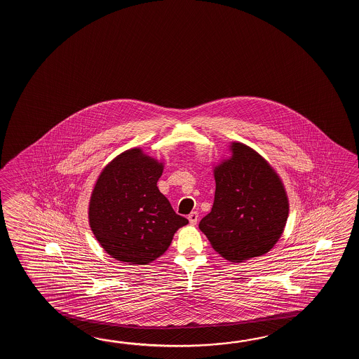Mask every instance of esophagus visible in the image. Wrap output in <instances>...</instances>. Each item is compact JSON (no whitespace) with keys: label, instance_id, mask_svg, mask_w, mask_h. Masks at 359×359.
I'll return each instance as SVG.
<instances>
[{"label":"esophagus","instance_id":"esophagus-1","mask_svg":"<svg viewBox=\"0 0 359 359\" xmlns=\"http://www.w3.org/2000/svg\"><path fill=\"white\" fill-rule=\"evenodd\" d=\"M198 214L196 212H192V213L189 214V221H190L192 226H195L198 223Z\"/></svg>","mask_w":359,"mask_h":359}]
</instances>
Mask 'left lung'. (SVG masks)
Instances as JSON below:
<instances>
[{
    "mask_svg": "<svg viewBox=\"0 0 359 359\" xmlns=\"http://www.w3.org/2000/svg\"><path fill=\"white\" fill-rule=\"evenodd\" d=\"M229 147L232 156L214 168L213 208L198 229L215 252L238 263L275 246L289 217V198L262 155L240 142Z\"/></svg>",
    "mask_w": 359,
    "mask_h": 359,
    "instance_id": "left-lung-1",
    "label": "left lung"
}]
</instances>
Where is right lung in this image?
Here are the masks:
<instances>
[{
  "mask_svg": "<svg viewBox=\"0 0 359 359\" xmlns=\"http://www.w3.org/2000/svg\"><path fill=\"white\" fill-rule=\"evenodd\" d=\"M163 168L161 161L135 147L100 173L88 219L96 240L114 259L147 264L167 252L177 229L189 223L156 186Z\"/></svg>",
  "mask_w": 359,
  "mask_h": 359,
  "instance_id": "add662e5",
  "label": "right lung"
}]
</instances>
